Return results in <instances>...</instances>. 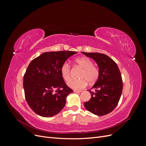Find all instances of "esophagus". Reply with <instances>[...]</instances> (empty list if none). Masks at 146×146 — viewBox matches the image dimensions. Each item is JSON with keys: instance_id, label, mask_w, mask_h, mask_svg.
Here are the masks:
<instances>
[{"instance_id": "esophagus-1", "label": "esophagus", "mask_w": 146, "mask_h": 146, "mask_svg": "<svg viewBox=\"0 0 146 146\" xmlns=\"http://www.w3.org/2000/svg\"><path fill=\"white\" fill-rule=\"evenodd\" d=\"M81 91V90H74V92H76V93H79V92H80Z\"/></svg>"}]
</instances>
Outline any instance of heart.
Here are the masks:
<instances>
[{
    "label": "heart",
    "instance_id": "b5f03b06",
    "mask_svg": "<svg viewBox=\"0 0 146 146\" xmlns=\"http://www.w3.org/2000/svg\"><path fill=\"white\" fill-rule=\"evenodd\" d=\"M79 68L82 69L79 77V80H71L68 82V85L75 90H80L87 85V82L92 84L98 81L100 76V70L97 66L93 64V62L87 57L77 58L74 61ZM60 72L65 81H68L70 78V66L65 61L60 68Z\"/></svg>",
    "mask_w": 146,
    "mask_h": 146
}]
</instances>
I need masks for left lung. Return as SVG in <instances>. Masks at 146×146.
Here are the masks:
<instances>
[{"label": "left lung", "mask_w": 146, "mask_h": 146, "mask_svg": "<svg viewBox=\"0 0 146 146\" xmlns=\"http://www.w3.org/2000/svg\"><path fill=\"white\" fill-rule=\"evenodd\" d=\"M88 57L96 61L99 66L100 76L91 89L90 100L84 103L90 112L98 116H104L116 107L121 98L123 82L117 64L107 55L100 53L83 52Z\"/></svg>", "instance_id": "obj_1"}]
</instances>
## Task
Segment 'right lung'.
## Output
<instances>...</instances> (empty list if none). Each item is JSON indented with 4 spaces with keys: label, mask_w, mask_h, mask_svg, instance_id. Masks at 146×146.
Here are the masks:
<instances>
[{
    "label": "right lung",
    "mask_w": 146,
    "mask_h": 146,
    "mask_svg": "<svg viewBox=\"0 0 146 146\" xmlns=\"http://www.w3.org/2000/svg\"><path fill=\"white\" fill-rule=\"evenodd\" d=\"M76 53L44 52L31 61L24 74L23 86L26 101L35 113L52 117L64 108L66 98L73 91L66 84L60 68Z\"/></svg>",
    "instance_id": "1"
}]
</instances>
